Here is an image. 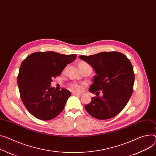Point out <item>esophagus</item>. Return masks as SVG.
I'll return each mask as SVG.
<instances>
[{"label": "esophagus", "mask_w": 156, "mask_h": 156, "mask_svg": "<svg viewBox=\"0 0 156 156\" xmlns=\"http://www.w3.org/2000/svg\"><path fill=\"white\" fill-rule=\"evenodd\" d=\"M72 94L73 95H81L83 94V93H81V92H72Z\"/></svg>", "instance_id": "esophagus-1"}]
</instances>
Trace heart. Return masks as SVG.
<instances>
[{
	"label": "heart",
	"instance_id": "b5f03b06",
	"mask_svg": "<svg viewBox=\"0 0 156 156\" xmlns=\"http://www.w3.org/2000/svg\"><path fill=\"white\" fill-rule=\"evenodd\" d=\"M81 65H87V64L84 62H81L79 63V66H80ZM71 87L73 89L77 90H79L82 89V86L80 84H79V83H73V84L71 85Z\"/></svg>",
	"mask_w": 156,
	"mask_h": 156
}]
</instances>
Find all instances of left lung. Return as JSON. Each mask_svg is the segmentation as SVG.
<instances>
[{"mask_svg":"<svg viewBox=\"0 0 156 156\" xmlns=\"http://www.w3.org/2000/svg\"><path fill=\"white\" fill-rule=\"evenodd\" d=\"M79 58L94 69L96 76L89 90L102 96L92 98L85 105L87 112L94 118L109 119L120 113L127 104L133 92L134 73L129 58L118 52H102Z\"/></svg>","mask_w":156,"mask_h":156,"instance_id":"1","label":"left lung"}]
</instances>
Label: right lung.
<instances>
[{
    "mask_svg": "<svg viewBox=\"0 0 156 156\" xmlns=\"http://www.w3.org/2000/svg\"><path fill=\"white\" fill-rule=\"evenodd\" d=\"M76 57V54L49 51L32 53L23 60L17 84L21 99L33 116L49 121L63 111L70 92L66 89L57 90L51 84L52 79L61 75L66 66Z\"/></svg>",
    "mask_w": 156,
    "mask_h": 156,
    "instance_id": "obj_1",
    "label": "right lung"
}]
</instances>
